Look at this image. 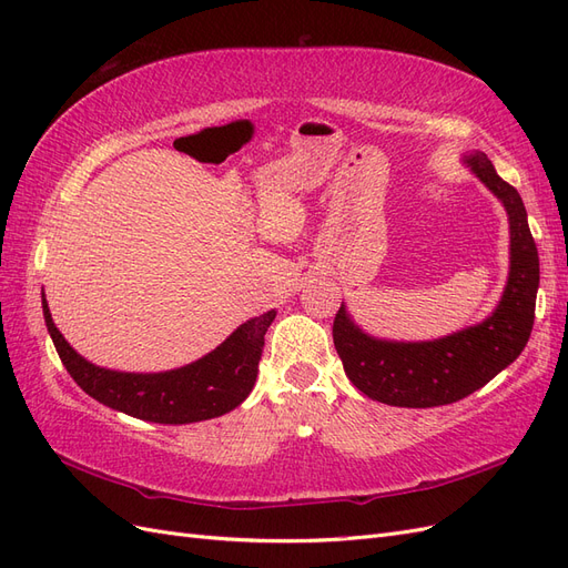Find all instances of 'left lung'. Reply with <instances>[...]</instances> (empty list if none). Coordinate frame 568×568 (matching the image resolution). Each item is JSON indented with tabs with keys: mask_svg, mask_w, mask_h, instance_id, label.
Listing matches in <instances>:
<instances>
[{
	"mask_svg": "<svg viewBox=\"0 0 568 568\" xmlns=\"http://www.w3.org/2000/svg\"><path fill=\"white\" fill-rule=\"evenodd\" d=\"M474 175L509 215V280L495 313L469 329L436 341H379L357 329L341 303L334 346L348 379L367 398L395 407H438L467 398L526 348L540 284L538 248L517 189L495 173L486 153L467 156Z\"/></svg>",
	"mask_w": 568,
	"mask_h": 568,
	"instance_id": "8db88e82",
	"label": "left lung"
}]
</instances>
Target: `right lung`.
<instances>
[{
    "label": "right lung",
    "mask_w": 568,
    "mask_h": 568,
    "mask_svg": "<svg viewBox=\"0 0 568 568\" xmlns=\"http://www.w3.org/2000/svg\"><path fill=\"white\" fill-rule=\"evenodd\" d=\"M42 311L63 367L84 393L106 407L156 424L203 422L242 405L255 384L265 332L277 315L270 311L244 322L213 353L186 367L161 374H128L97 367L80 357L57 329L44 296Z\"/></svg>",
    "instance_id": "right-lung-1"
}]
</instances>
